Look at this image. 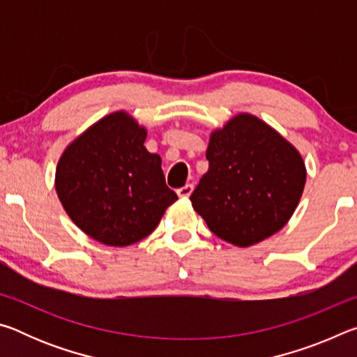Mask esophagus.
<instances>
[{"instance_id":"34e87169","label":"esophagus","mask_w":357,"mask_h":357,"mask_svg":"<svg viewBox=\"0 0 357 357\" xmlns=\"http://www.w3.org/2000/svg\"><path fill=\"white\" fill-rule=\"evenodd\" d=\"M192 190H193V184H185L181 187V189H178V195L183 198H187L192 193Z\"/></svg>"}]
</instances>
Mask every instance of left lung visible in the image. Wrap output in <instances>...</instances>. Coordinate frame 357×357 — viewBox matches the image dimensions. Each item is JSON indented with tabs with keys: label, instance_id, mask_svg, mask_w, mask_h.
<instances>
[{
	"label": "left lung",
	"instance_id": "1",
	"mask_svg": "<svg viewBox=\"0 0 357 357\" xmlns=\"http://www.w3.org/2000/svg\"><path fill=\"white\" fill-rule=\"evenodd\" d=\"M208 172L192 192L193 209L211 231L247 247L273 236L293 215L305 165L291 144L252 114L211 135Z\"/></svg>",
	"mask_w": 357,
	"mask_h": 357
}]
</instances>
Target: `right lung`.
Segmentation results:
<instances>
[{
    "label": "right lung",
    "mask_w": 357,
    "mask_h": 357,
    "mask_svg": "<svg viewBox=\"0 0 357 357\" xmlns=\"http://www.w3.org/2000/svg\"><path fill=\"white\" fill-rule=\"evenodd\" d=\"M144 140L146 130L119 112L89 128L59 159V200L75 225L102 244L138 243L178 200Z\"/></svg>",
    "instance_id": "1"
}]
</instances>
